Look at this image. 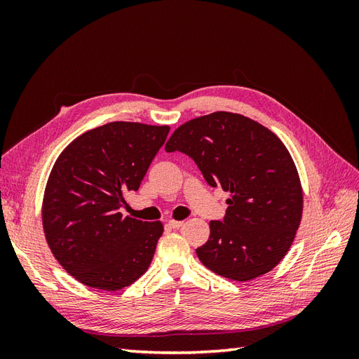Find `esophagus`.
Listing matches in <instances>:
<instances>
[{"instance_id":"1","label":"esophagus","mask_w":359,"mask_h":359,"mask_svg":"<svg viewBox=\"0 0 359 359\" xmlns=\"http://www.w3.org/2000/svg\"><path fill=\"white\" fill-rule=\"evenodd\" d=\"M172 229H180V227L184 224V222H180V220H169L168 223Z\"/></svg>"}]
</instances>
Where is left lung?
Here are the masks:
<instances>
[{
    "label": "left lung",
    "mask_w": 359,
    "mask_h": 359,
    "mask_svg": "<svg viewBox=\"0 0 359 359\" xmlns=\"http://www.w3.org/2000/svg\"><path fill=\"white\" fill-rule=\"evenodd\" d=\"M196 163L211 187L231 191L223 222L210 223L201 262L222 277L247 281L283 259L298 231L302 190L283 142L247 116L214 112L180 126L165 147Z\"/></svg>",
    "instance_id": "obj_1"
}]
</instances>
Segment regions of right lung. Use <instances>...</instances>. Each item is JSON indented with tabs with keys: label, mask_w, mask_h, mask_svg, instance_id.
I'll return each mask as SVG.
<instances>
[{
	"label": "right lung",
	"mask_w": 359,
	"mask_h": 359,
	"mask_svg": "<svg viewBox=\"0 0 359 359\" xmlns=\"http://www.w3.org/2000/svg\"><path fill=\"white\" fill-rule=\"evenodd\" d=\"M169 130L114 121L74 139L53 165L43 199V229L61 266L85 286L123 289L153 260L163 224L119 211L124 194L139 190Z\"/></svg>",
	"instance_id": "add662e5"
}]
</instances>
